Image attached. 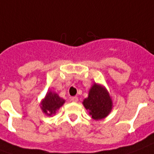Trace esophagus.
Returning <instances> with one entry per match:
<instances>
[{"instance_id": "obj_1", "label": "esophagus", "mask_w": 154, "mask_h": 154, "mask_svg": "<svg viewBox=\"0 0 154 154\" xmlns=\"http://www.w3.org/2000/svg\"><path fill=\"white\" fill-rule=\"evenodd\" d=\"M71 100H72V102H74V103H77V102H78V97H72L71 98Z\"/></svg>"}]
</instances>
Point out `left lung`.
<instances>
[{
  "label": "left lung",
  "mask_w": 154,
  "mask_h": 154,
  "mask_svg": "<svg viewBox=\"0 0 154 154\" xmlns=\"http://www.w3.org/2000/svg\"><path fill=\"white\" fill-rule=\"evenodd\" d=\"M83 105L93 119L100 120L110 112L112 102L107 90L95 83L90 89L88 98L83 101Z\"/></svg>",
  "instance_id": "left-lung-1"
}]
</instances>
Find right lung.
Wrapping results in <instances>:
<instances>
[{
    "label": "right lung",
    "instance_id": "right-lung-1",
    "mask_svg": "<svg viewBox=\"0 0 154 154\" xmlns=\"http://www.w3.org/2000/svg\"><path fill=\"white\" fill-rule=\"evenodd\" d=\"M65 103V100L61 98L57 93L49 92L42 102V109L47 115L51 116L56 113L60 107Z\"/></svg>",
    "mask_w": 154,
    "mask_h": 154
}]
</instances>
